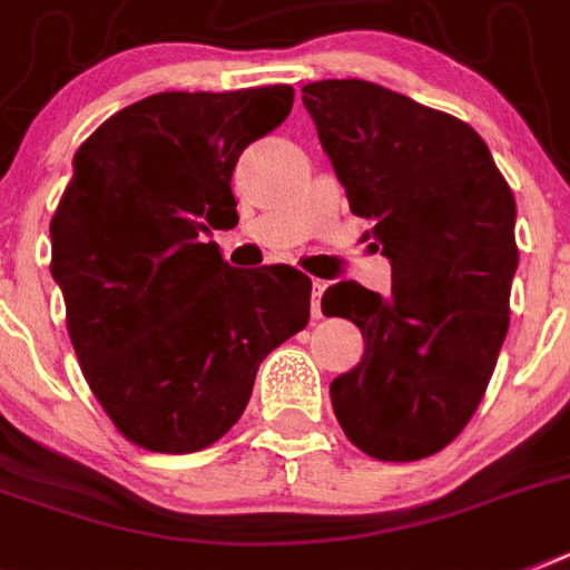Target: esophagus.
Segmentation results:
<instances>
[{"label":"esophagus","mask_w":570,"mask_h":570,"mask_svg":"<svg viewBox=\"0 0 570 570\" xmlns=\"http://www.w3.org/2000/svg\"><path fill=\"white\" fill-rule=\"evenodd\" d=\"M323 291H326V282L314 279V285H312V317L314 320L323 317V312H320V296H323Z\"/></svg>","instance_id":"34e87169"}]
</instances>
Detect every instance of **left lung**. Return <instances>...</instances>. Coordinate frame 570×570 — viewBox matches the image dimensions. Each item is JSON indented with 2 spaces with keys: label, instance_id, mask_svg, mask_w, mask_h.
<instances>
[{
  "label": "left lung",
  "instance_id": "obj_1",
  "mask_svg": "<svg viewBox=\"0 0 570 570\" xmlns=\"http://www.w3.org/2000/svg\"><path fill=\"white\" fill-rule=\"evenodd\" d=\"M350 209L393 265L387 296L358 282L323 294L364 358L332 381L343 434L364 454L411 463L469 425L510 326L519 267L515 197L465 121L370 81L303 87Z\"/></svg>",
  "mask_w": 570,
  "mask_h": 570
}]
</instances>
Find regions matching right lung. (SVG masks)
I'll list each match as a JSON object with an SVG mask.
<instances>
[{"label":"right lung","instance_id":"obj_1","mask_svg":"<svg viewBox=\"0 0 570 570\" xmlns=\"http://www.w3.org/2000/svg\"><path fill=\"white\" fill-rule=\"evenodd\" d=\"M288 83L157 92L75 154L51 233V276L92 396L139 449L218 443L250 402L258 364L308 323L296 267L235 271L206 233L238 220L242 150L288 119Z\"/></svg>","mask_w":570,"mask_h":570}]
</instances>
